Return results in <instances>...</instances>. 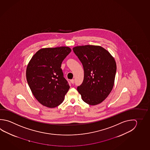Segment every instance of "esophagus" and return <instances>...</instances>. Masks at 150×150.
<instances>
[{
  "label": "esophagus",
  "mask_w": 150,
  "mask_h": 150,
  "mask_svg": "<svg viewBox=\"0 0 150 150\" xmlns=\"http://www.w3.org/2000/svg\"><path fill=\"white\" fill-rule=\"evenodd\" d=\"M74 79H71V80H70V82H71L72 84H74Z\"/></svg>",
  "instance_id": "1"
}]
</instances>
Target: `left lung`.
Here are the masks:
<instances>
[{"label": "left lung", "mask_w": 150, "mask_h": 150, "mask_svg": "<svg viewBox=\"0 0 150 150\" xmlns=\"http://www.w3.org/2000/svg\"><path fill=\"white\" fill-rule=\"evenodd\" d=\"M74 52L83 65L84 78L77 90L90 105L100 104L108 97L114 84L116 64L103 47L95 45L74 47Z\"/></svg>", "instance_id": "left-lung-1"}]
</instances>
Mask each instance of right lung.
Segmentation results:
<instances>
[{
	"label": "right lung",
	"instance_id": "add662e5",
	"mask_svg": "<svg viewBox=\"0 0 150 150\" xmlns=\"http://www.w3.org/2000/svg\"><path fill=\"white\" fill-rule=\"evenodd\" d=\"M71 51L65 46L42 49L27 65L28 85L36 99L44 106L54 108L64 99L70 86L61 67Z\"/></svg>",
	"mask_w": 150,
	"mask_h": 150
}]
</instances>
